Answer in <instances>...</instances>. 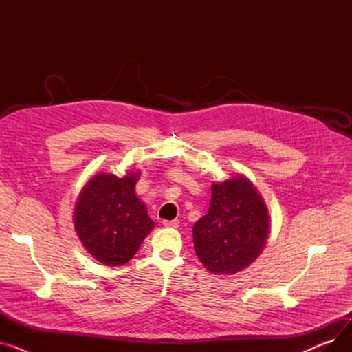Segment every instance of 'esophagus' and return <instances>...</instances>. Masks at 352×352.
<instances>
[{
	"instance_id": "34e87169",
	"label": "esophagus",
	"mask_w": 352,
	"mask_h": 352,
	"mask_svg": "<svg viewBox=\"0 0 352 352\" xmlns=\"http://www.w3.org/2000/svg\"><path fill=\"white\" fill-rule=\"evenodd\" d=\"M162 226L166 228H178L179 227V221L178 219H173V221H162Z\"/></svg>"
}]
</instances>
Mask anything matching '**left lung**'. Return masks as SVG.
Returning a JSON list of instances; mask_svg holds the SVG:
<instances>
[{"label":"left lung","mask_w":352,"mask_h":352,"mask_svg":"<svg viewBox=\"0 0 352 352\" xmlns=\"http://www.w3.org/2000/svg\"><path fill=\"white\" fill-rule=\"evenodd\" d=\"M208 212L192 228L199 261L212 274L231 275L261 254L270 232V217L252 182L236 175L211 187Z\"/></svg>","instance_id":"left-lung-1"}]
</instances>
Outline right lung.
I'll return each instance as SVG.
<instances>
[{"instance_id": "add662e5", "label": "right lung", "mask_w": 352, "mask_h": 352, "mask_svg": "<svg viewBox=\"0 0 352 352\" xmlns=\"http://www.w3.org/2000/svg\"><path fill=\"white\" fill-rule=\"evenodd\" d=\"M138 173L92 177L82 188L74 227L85 250L108 267L126 264L155 223L135 194Z\"/></svg>"}]
</instances>
